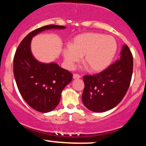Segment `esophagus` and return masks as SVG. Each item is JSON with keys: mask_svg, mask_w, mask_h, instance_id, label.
Returning <instances> with one entry per match:
<instances>
[{"mask_svg": "<svg viewBox=\"0 0 146 146\" xmlns=\"http://www.w3.org/2000/svg\"><path fill=\"white\" fill-rule=\"evenodd\" d=\"M73 79H79V78H81V76H80L79 74H76V73H75V74H73Z\"/></svg>", "mask_w": 146, "mask_h": 146, "instance_id": "1", "label": "esophagus"}]
</instances>
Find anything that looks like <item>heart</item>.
I'll return each instance as SVG.
<instances>
[{
  "label": "heart",
  "instance_id": "heart-1",
  "mask_svg": "<svg viewBox=\"0 0 146 146\" xmlns=\"http://www.w3.org/2000/svg\"><path fill=\"white\" fill-rule=\"evenodd\" d=\"M117 50L116 40L100 33H84L77 36L73 44H68L62 50L66 66L73 69L84 55V62L92 71H101L111 64Z\"/></svg>",
  "mask_w": 146,
  "mask_h": 146
}]
</instances>
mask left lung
Wrapping results in <instances>:
<instances>
[{
    "label": "left lung",
    "instance_id": "obj_1",
    "mask_svg": "<svg viewBox=\"0 0 146 146\" xmlns=\"http://www.w3.org/2000/svg\"><path fill=\"white\" fill-rule=\"evenodd\" d=\"M132 72V54L125 44L116 62L98 74L84 76L82 99L84 106L94 112H104L116 107L127 93Z\"/></svg>",
    "mask_w": 146,
    "mask_h": 146
}]
</instances>
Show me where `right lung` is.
Returning <instances> with one entry per match:
<instances>
[{
  "label": "right lung",
  "mask_w": 146,
  "mask_h": 146,
  "mask_svg": "<svg viewBox=\"0 0 146 146\" xmlns=\"http://www.w3.org/2000/svg\"><path fill=\"white\" fill-rule=\"evenodd\" d=\"M49 25L30 33L20 43L14 57V76L21 95L36 111H51L58 105L61 94L72 80L73 74L52 62L45 64L35 58L30 44L33 36L50 29H65Z\"/></svg>",
  "instance_id": "add662e5"
}]
</instances>
